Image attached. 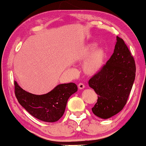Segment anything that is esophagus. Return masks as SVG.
Here are the masks:
<instances>
[{"mask_svg":"<svg viewBox=\"0 0 146 146\" xmlns=\"http://www.w3.org/2000/svg\"><path fill=\"white\" fill-rule=\"evenodd\" d=\"M78 88H80V89H84V88H85L84 84H82V83H80L78 84Z\"/></svg>","mask_w":146,"mask_h":146,"instance_id":"34e87169","label":"esophagus"}]
</instances>
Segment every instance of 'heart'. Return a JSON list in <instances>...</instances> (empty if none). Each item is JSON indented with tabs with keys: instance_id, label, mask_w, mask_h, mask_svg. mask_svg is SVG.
<instances>
[{
	"instance_id": "1",
	"label": "heart",
	"mask_w": 146,
	"mask_h": 146,
	"mask_svg": "<svg viewBox=\"0 0 146 146\" xmlns=\"http://www.w3.org/2000/svg\"><path fill=\"white\" fill-rule=\"evenodd\" d=\"M107 53L104 48L98 47L96 43H89L78 51L77 59L80 61L87 60L84 65V71L88 75L98 73L104 65Z\"/></svg>"
}]
</instances>
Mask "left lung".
Wrapping results in <instances>:
<instances>
[{"label": "left lung", "mask_w": 146, "mask_h": 146, "mask_svg": "<svg viewBox=\"0 0 146 146\" xmlns=\"http://www.w3.org/2000/svg\"><path fill=\"white\" fill-rule=\"evenodd\" d=\"M135 60L124 41L117 36L114 52L103 68L88 81L98 95L92 111L102 119L119 113L126 104L135 79Z\"/></svg>", "instance_id": "8db88e82"}]
</instances>
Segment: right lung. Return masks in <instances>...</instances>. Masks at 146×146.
Masks as SVG:
<instances>
[{
	"label": "right lung",
	"mask_w": 146,
	"mask_h": 146,
	"mask_svg": "<svg viewBox=\"0 0 146 146\" xmlns=\"http://www.w3.org/2000/svg\"><path fill=\"white\" fill-rule=\"evenodd\" d=\"M15 95L18 102L36 118L46 122H56L64 115L68 98L78 91L75 83L62 84L44 95H34L23 90L14 81Z\"/></svg>",
	"instance_id": "right-lung-1"
}]
</instances>
